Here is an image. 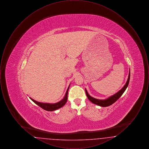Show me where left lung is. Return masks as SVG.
<instances>
[{
	"label": "left lung",
	"mask_w": 149,
	"mask_h": 149,
	"mask_svg": "<svg viewBox=\"0 0 149 149\" xmlns=\"http://www.w3.org/2000/svg\"><path fill=\"white\" fill-rule=\"evenodd\" d=\"M130 70L129 72V74H128V78L127 81L126 83V84L124 85V86L120 89V91L116 93L115 94H114L113 95L109 97L108 98L104 100H100V99H95L92 97L91 96H90L89 95V94L87 92L86 90L85 89V93L86 94V96L88 97V98L89 100L92 102L93 103L97 105H98L99 106L101 107H108L112 105V104H113L114 102H116L118 99H119L120 97V96L123 94V93L126 91L127 87L129 84V81H130Z\"/></svg>",
	"instance_id": "8db88e82"
}]
</instances>
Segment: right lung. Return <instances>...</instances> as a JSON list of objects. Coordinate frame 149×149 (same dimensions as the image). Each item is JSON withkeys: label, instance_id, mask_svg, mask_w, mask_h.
Listing matches in <instances>:
<instances>
[{"label": "right lung", "instance_id": "right-lung-1", "mask_svg": "<svg viewBox=\"0 0 149 149\" xmlns=\"http://www.w3.org/2000/svg\"><path fill=\"white\" fill-rule=\"evenodd\" d=\"M69 86H70V85H69ZM69 86L68 87V88L67 89V91L66 92L64 98L62 99L61 101L57 102L56 103H54V104L43 103L37 102V101L35 100L34 99H32L31 98H30V99H31L33 102H35L36 104H37L38 106L40 107L43 109H45L46 111H53L56 110L57 109L64 106V105L65 104V103H66L67 100H68V91H69Z\"/></svg>", "mask_w": 149, "mask_h": 149}]
</instances>
